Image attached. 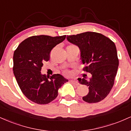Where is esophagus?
I'll return each instance as SVG.
<instances>
[{
    "mask_svg": "<svg viewBox=\"0 0 131 131\" xmlns=\"http://www.w3.org/2000/svg\"><path fill=\"white\" fill-rule=\"evenodd\" d=\"M70 81L71 82L72 84H74V85H78L79 84V82H78L77 81H75V80H70Z\"/></svg>",
    "mask_w": 131,
    "mask_h": 131,
    "instance_id": "obj_1",
    "label": "esophagus"
}]
</instances>
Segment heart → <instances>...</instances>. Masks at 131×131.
<instances>
[{
    "label": "heart",
    "mask_w": 131,
    "mask_h": 131,
    "mask_svg": "<svg viewBox=\"0 0 131 131\" xmlns=\"http://www.w3.org/2000/svg\"><path fill=\"white\" fill-rule=\"evenodd\" d=\"M73 46V45H70V46ZM63 73H64V74L66 75V76H70L71 75V72L68 70H64L63 71Z\"/></svg>",
    "instance_id": "heart-1"
}]
</instances>
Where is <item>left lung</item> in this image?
<instances>
[{
	"label": "left lung",
	"mask_w": 131,
	"mask_h": 131,
	"mask_svg": "<svg viewBox=\"0 0 131 131\" xmlns=\"http://www.w3.org/2000/svg\"><path fill=\"white\" fill-rule=\"evenodd\" d=\"M67 39L79 47L84 64L82 70L92 74L89 80L78 79L80 84L89 87V93L82 99L91 103L102 101L112 90L118 71L119 60L115 43L95 32L68 36Z\"/></svg>",
	"instance_id": "8db88e82"
}]
</instances>
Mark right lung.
I'll list each match as a JSON object with an SVG mask.
<instances>
[{"mask_svg": "<svg viewBox=\"0 0 131 131\" xmlns=\"http://www.w3.org/2000/svg\"><path fill=\"white\" fill-rule=\"evenodd\" d=\"M66 35L33 36L21 42L13 54V70L23 94L40 105L47 104L58 95V90L68 81L59 74L46 76L42 67L48 61L52 49L65 39Z\"/></svg>", "mask_w": 131, "mask_h": 131, "instance_id": "1", "label": "right lung"}]
</instances>
